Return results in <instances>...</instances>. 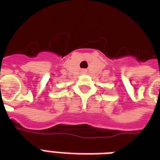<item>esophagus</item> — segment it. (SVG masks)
Instances as JSON below:
<instances>
[{
  "mask_svg": "<svg viewBox=\"0 0 160 160\" xmlns=\"http://www.w3.org/2000/svg\"><path fill=\"white\" fill-rule=\"evenodd\" d=\"M81 72H82V73H87V71H86V70H82Z\"/></svg>",
  "mask_w": 160,
  "mask_h": 160,
  "instance_id": "esophagus-1",
  "label": "esophagus"
}]
</instances>
